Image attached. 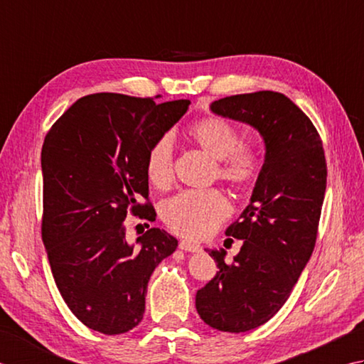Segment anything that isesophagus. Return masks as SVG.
I'll list each match as a JSON object with an SVG mask.
<instances>
[{"label":"esophagus","mask_w":364,"mask_h":364,"mask_svg":"<svg viewBox=\"0 0 364 364\" xmlns=\"http://www.w3.org/2000/svg\"><path fill=\"white\" fill-rule=\"evenodd\" d=\"M179 248L182 251H188V253H199V251H201V247H199V245L188 242V240H181Z\"/></svg>","instance_id":"34e87169"}]
</instances>
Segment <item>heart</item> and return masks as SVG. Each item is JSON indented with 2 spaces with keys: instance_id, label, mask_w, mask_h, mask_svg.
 Masks as SVG:
<instances>
[{
  "instance_id": "heart-1",
  "label": "heart",
  "mask_w": 364,
  "mask_h": 364,
  "mask_svg": "<svg viewBox=\"0 0 364 364\" xmlns=\"http://www.w3.org/2000/svg\"><path fill=\"white\" fill-rule=\"evenodd\" d=\"M193 144L215 160L213 176L234 190H248L262 173L264 159L253 144H243L232 124L218 116H205L188 130ZM146 176L157 188L173 181V139L160 136L147 151ZM231 205L220 190L183 191L161 205V218L173 232L191 240L210 235L228 218Z\"/></svg>"
}]
</instances>
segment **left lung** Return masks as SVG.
<instances>
[{"label":"left lung","mask_w":364,"mask_h":364,"mask_svg":"<svg viewBox=\"0 0 364 364\" xmlns=\"http://www.w3.org/2000/svg\"><path fill=\"white\" fill-rule=\"evenodd\" d=\"M210 108L253 125L265 141L251 203L226 231L243 240L240 253L228 264L225 250L209 251L220 272L196 294V311L207 325L243 333L278 313L313 255L327 161L314 124L284 94H237Z\"/></svg>","instance_id":"left-lung-1"}]
</instances>
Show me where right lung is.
<instances>
[{"label":"right lung","mask_w":364,"mask_h":364,"mask_svg":"<svg viewBox=\"0 0 364 364\" xmlns=\"http://www.w3.org/2000/svg\"><path fill=\"white\" fill-rule=\"evenodd\" d=\"M188 105L183 99L157 105L152 97L91 94L43 139L42 240L51 273L78 321L103 335L127 333L141 322L152 272L177 248L159 228L138 237V247L129 245L124 220L129 213L155 220L147 151Z\"/></svg>","instance_id":"1"}]
</instances>
